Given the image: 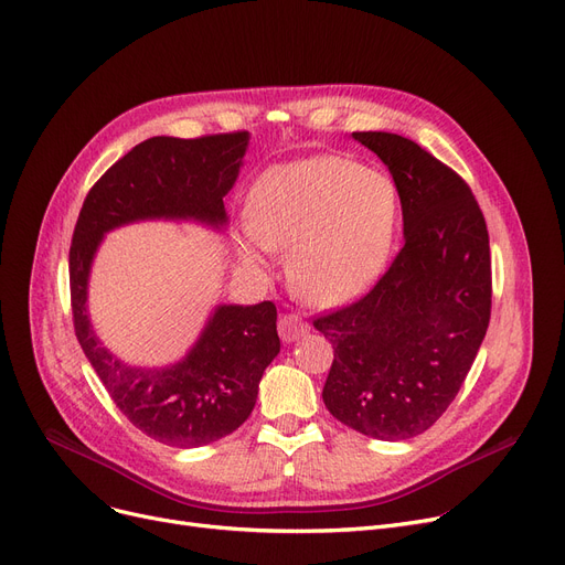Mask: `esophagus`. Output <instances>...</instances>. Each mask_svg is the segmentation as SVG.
I'll return each instance as SVG.
<instances>
[{"label":"esophagus","instance_id":"obj_1","mask_svg":"<svg viewBox=\"0 0 565 565\" xmlns=\"http://www.w3.org/2000/svg\"><path fill=\"white\" fill-rule=\"evenodd\" d=\"M307 330H309V326L302 321L300 316H296V313H284V316L279 318V334H281L284 341H296V339H300Z\"/></svg>","mask_w":565,"mask_h":565}]
</instances>
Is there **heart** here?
I'll use <instances>...</instances> for the list:
<instances>
[{"label":"heart","instance_id":"b5f03b06","mask_svg":"<svg viewBox=\"0 0 565 565\" xmlns=\"http://www.w3.org/2000/svg\"><path fill=\"white\" fill-rule=\"evenodd\" d=\"M399 222L390 175L337 154L267 168L247 199L244 263L267 269L286 247V275L298 298L334 307L370 288L387 267Z\"/></svg>","mask_w":565,"mask_h":565}]
</instances>
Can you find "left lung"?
Listing matches in <instances>:
<instances>
[{
    "instance_id": "left-lung-1",
    "label": "left lung",
    "mask_w": 565,
    "mask_h": 565,
    "mask_svg": "<svg viewBox=\"0 0 565 565\" xmlns=\"http://www.w3.org/2000/svg\"><path fill=\"white\" fill-rule=\"evenodd\" d=\"M395 180L404 247L358 302L313 321L334 360L323 402L379 440L427 431L457 397L492 313V256L476 195L418 142L355 131Z\"/></svg>"
}]
</instances>
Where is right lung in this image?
Returning <instances> with one entry per match:
<instances>
[{"instance_id":"obj_1","label":"right lung","mask_w":565,"mask_h":565,"mask_svg":"<svg viewBox=\"0 0 565 565\" xmlns=\"http://www.w3.org/2000/svg\"><path fill=\"white\" fill-rule=\"evenodd\" d=\"M249 134L203 138L154 136L136 145L96 182L78 214L68 252L73 328L115 406L142 434L173 448L207 446L249 418L265 366L281 349L277 307L218 305L184 360L131 366L94 334L87 281L96 249L113 228L147 218L226 226L224 195L233 189Z\"/></svg>"}]
</instances>
